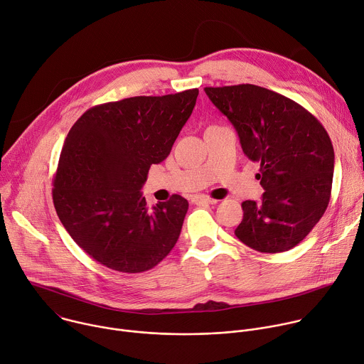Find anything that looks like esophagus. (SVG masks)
Wrapping results in <instances>:
<instances>
[{
	"instance_id": "esophagus-1",
	"label": "esophagus",
	"mask_w": 364,
	"mask_h": 364,
	"mask_svg": "<svg viewBox=\"0 0 364 364\" xmlns=\"http://www.w3.org/2000/svg\"><path fill=\"white\" fill-rule=\"evenodd\" d=\"M192 202H193V203H210V205H213V203H216L218 200L213 199V198H209V196H206V195H198V196H193V198H192Z\"/></svg>"
}]
</instances>
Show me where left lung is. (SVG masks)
Returning a JSON list of instances; mask_svg holds the SVG:
<instances>
[{
	"label": "left lung",
	"mask_w": 364,
	"mask_h": 364,
	"mask_svg": "<svg viewBox=\"0 0 364 364\" xmlns=\"http://www.w3.org/2000/svg\"><path fill=\"white\" fill-rule=\"evenodd\" d=\"M234 124L245 156L259 164L261 202H242L237 238L259 252L300 244L327 209L334 151L323 124L303 106L255 85L205 87Z\"/></svg>",
	"instance_id": "obj_1"
}]
</instances>
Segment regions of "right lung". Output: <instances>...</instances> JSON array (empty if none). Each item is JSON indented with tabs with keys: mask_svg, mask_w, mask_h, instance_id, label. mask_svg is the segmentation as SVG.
Listing matches in <instances>:
<instances>
[{
	"mask_svg": "<svg viewBox=\"0 0 364 364\" xmlns=\"http://www.w3.org/2000/svg\"><path fill=\"white\" fill-rule=\"evenodd\" d=\"M199 90L136 96L95 106L70 129L53 202L70 237L102 265L129 274L156 267L175 247L188 200L149 209L140 189L168 158Z\"/></svg>",
	"mask_w": 364,
	"mask_h": 364,
	"instance_id": "right-lung-1",
	"label": "right lung"
}]
</instances>
